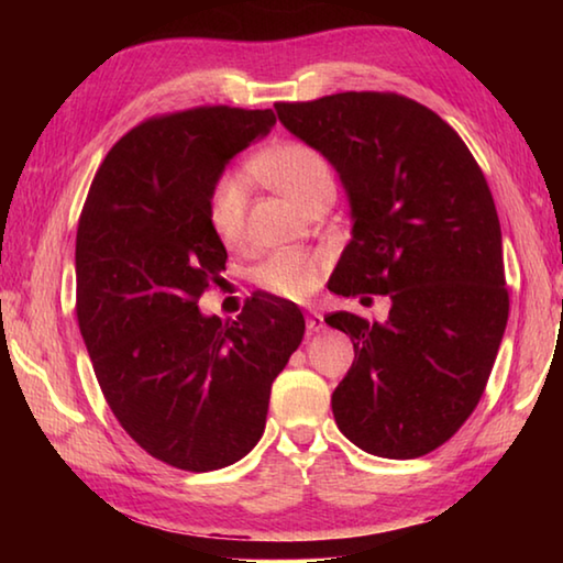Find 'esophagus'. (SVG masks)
<instances>
[{"label":"esophagus","instance_id":"esophagus-1","mask_svg":"<svg viewBox=\"0 0 563 563\" xmlns=\"http://www.w3.org/2000/svg\"><path fill=\"white\" fill-rule=\"evenodd\" d=\"M305 325H308L310 332H320L322 328H325V318H322L318 310H310L308 320H305Z\"/></svg>","mask_w":563,"mask_h":563}]
</instances>
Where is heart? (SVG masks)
<instances>
[{
	"label": "heart",
	"instance_id": "b5f03b06",
	"mask_svg": "<svg viewBox=\"0 0 563 563\" xmlns=\"http://www.w3.org/2000/svg\"><path fill=\"white\" fill-rule=\"evenodd\" d=\"M253 176H258L275 194L288 198L300 211L322 190H332V170L325 156L300 141H285V144L263 151L251 164ZM245 201L247 190L241 176L228 174L216 180L208 198V223L223 245H238L245 231ZM322 268L320 253L310 251H280L265 258L253 271L255 283L263 290L280 298L302 300L318 288Z\"/></svg>",
	"mask_w": 563,
	"mask_h": 563
}]
</instances>
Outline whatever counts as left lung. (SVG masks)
<instances>
[{
	"instance_id": "obj_1",
	"label": "left lung",
	"mask_w": 563,
	"mask_h": 563,
	"mask_svg": "<svg viewBox=\"0 0 563 563\" xmlns=\"http://www.w3.org/2000/svg\"><path fill=\"white\" fill-rule=\"evenodd\" d=\"M275 111L347 194L352 238L328 288L360 302L389 298L385 322L325 318L355 347L332 415L367 454L415 460L474 412L507 328L487 178L450 123L397 93L345 91Z\"/></svg>"
}]
</instances>
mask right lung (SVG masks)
Instances as JSON below:
<instances>
[{"label":"right lung","mask_w":563,"mask_h":563,"mask_svg":"<svg viewBox=\"0 0 563 563\" xmlns=\"http://www.w3.org/2000/svg\"><path fill=\"white\" fill-rule=\"evenodd\" d=\"M275 113L201 107L148 119L103 158L76 231V318L111 412L170 466L223 470L265 430L298 350V305L255 292L238 320L198 308L225 271L208 198Z\"/></svg>","instance_id":"right-lung-1"}]
</instances>
